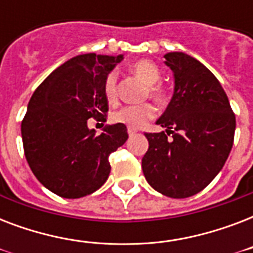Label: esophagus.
Listing matches in <instances>:
<instances>
[{"label": "esophagus", "instance_id": "34e87169", "mask_svg": "<svg viewBox=\"0 0 253 253\" xmlns=\"http://www.w3.org/2000/svg\"><path fill=\"white\" fill-rule=\"evenodd\" d=\"M127 132H128L130 136H132V135H135L136 132H138V130H136V128H131V127H128V128H127Z\"/></svg>", "mask_w": 253, "mask_h": 253}]
</instances>
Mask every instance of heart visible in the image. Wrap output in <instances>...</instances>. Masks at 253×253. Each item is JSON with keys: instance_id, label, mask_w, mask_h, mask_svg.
Instances as JSON below:
<instances>
[{"instance_id": "heart-1", "label": "heart", "mask_w": 253, "mask_h": 253, "mask_svg": "<svg viewBox=\"0 0 253 253\" xmlns=\"http://www.w3.org/2000/svg\"><path fill=\"white\" fill-rule=\"evenodd\" d=\"M131 69L136 76L140 77L148 85V91L152 98L156 99L158 102L166 101V89L158 84L160 80V71H159L158 65L150 60H139L132 64ZM102 90L107 102L110 105H114L118 99L117 72L115 71H111L110 73L106 75L105 80H103ZM155 114H156V109L150 102L140 103V105H127V106H122L118 110H115L111 114V121L114 123L128 126L131 128H139L143 125H146L147 121L154 118Z\"/></svg>"}]
</instances>
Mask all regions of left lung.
<instances>
[{
	"instance_id": "8db88e82",
	"label": "left lung",
	"mask_w": 253,
	"mask_h": 253,
	"mask_svg": "<svg viewBox=\"0 0 253 253\" xmlns=\"http://www.w3.org/2000/svg\"><path fill=\"white\" fill-rule=\"evenodd\" d=\"M164 57L174 89L156 125L167 130L146 134L150 146L142 168L155 190L186 198L206 188L223 168L234 143L235 115L220 83L202 63L184 52Z\"/></svg>"
}]
</instances>
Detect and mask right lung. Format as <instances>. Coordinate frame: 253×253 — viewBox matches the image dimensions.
Wrapping results in <instances>:
<instances>
[{"instance_id": "add662e5", "label": "right lung", "mask_w": 253, "mask_h": 253, "mask_svg": "<svg viewBox=\"0 0 253 253\" xmlns=\"http://www.w3.org/2000/svg\"><path fill=\"white\" fill-rule=\"evenodd\" d=\"M123 55L85 53L56 68L34 91L22 121L26 160L39 182L63 198L99 189L110 173L109 156L128 138L125 125H106L99 135L87 119L105 118L102 85Z\"/></svg>"}]
</instances>
